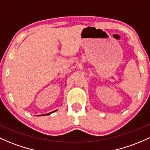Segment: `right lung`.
Wrapping results in <instances>:
<instances>
[{
    "label": "right lung",
    "mask_w": 150,
    "mask_h": 150,
    "mask_svg": "<svg viewBox=\"0 0 150 150\" xmlns=\"http://www.w3.org/2000/svg\"><path fill=\"white\" fill-rule=\"evenodd\" d=\"M55 111H57V110H54V111H52V112H50V113H47V114H45V115H42V116H44V115H50L51 113H53V112H55Z\"/></svg>",
    "instance_id": "add662e5"
}]
</instances>
